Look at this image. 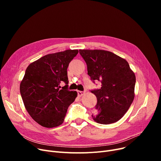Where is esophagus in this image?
<instances>
[{
	"label": "esophagus",
	"mask_w": 161,
	"mask_h": 161,
	"mask_svg": "<svg viewBox=\"0 0 161 161\" xmlns=\"http://www.w3.org/2000/svg\"><path fill=\"white\" fill-rule=\"evenodd\" d=\"M77 92H78V95L79 97H81V96H82L84 94V92L83 91H77Z\"/></svg>",
	"instance_id": "obj_1"
}]
</instances>
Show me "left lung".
Listing matches in <instances>:
<instances>
[{
	"mask_svg": "<svg viewBox=\"0 0 161 161\" xmlns=\"http://www.w3.org/2000/svg\"><path fill=\"white\" fill-rule=\"evenodd\" d=\"M91 81H100L101 87L91 90L97 98L92 117L97 123L117 122L130 108L134 98L136 76L128 62L108 51L80 49Z\"/></svg>",
	"mask_w": 161,
	"mask_h": 161,
	"instance_id": "8db88e82",
	"label": "left lung"
}]
</instances>
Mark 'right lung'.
I'll return each mask as SVG.
<instances>
[{"mask_svg":"<svg viewBox=\"0 0 161 161\" xmlns=\"http://www.w3.org/2000/svg\"><path fill=\"white\" fill-rule=\"evenodd\" d=\"M77 49L48 54L27 68L20 84L25 108L32 119L46 128L61 125L77 92L69 91L67 69ZM64 83L65 86L60 85Z\"/></svg>","mask_w":161,"mask_h":161,"instance_id":"right-lung-1","label":"right lung"}]
</instances>
